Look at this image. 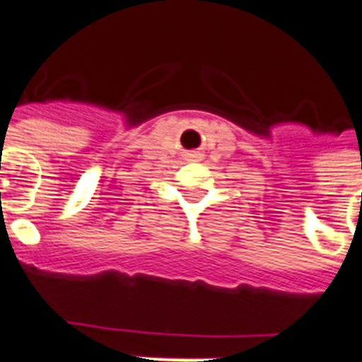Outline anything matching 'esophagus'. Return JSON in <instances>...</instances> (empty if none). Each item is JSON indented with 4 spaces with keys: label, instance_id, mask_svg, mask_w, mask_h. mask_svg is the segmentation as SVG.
Instances as JSON below:
<instances>
[{
    "label": "esophagus",
    "instance_id": "esophagus-1",
    "mask_svg": "<svg viewBox=\"0 0 362 362\" xmlns=\"http://www.w3.org/2000/svg\"><path fill=\"white\" fill-rule=\"evenodd\" d=\"M188 157L192 158V160H197V158H202V153H199V151H192V153H188Z\"/></svg>",
    "mask_w": 362,
    "mask_h": 362
}]
</instances>
